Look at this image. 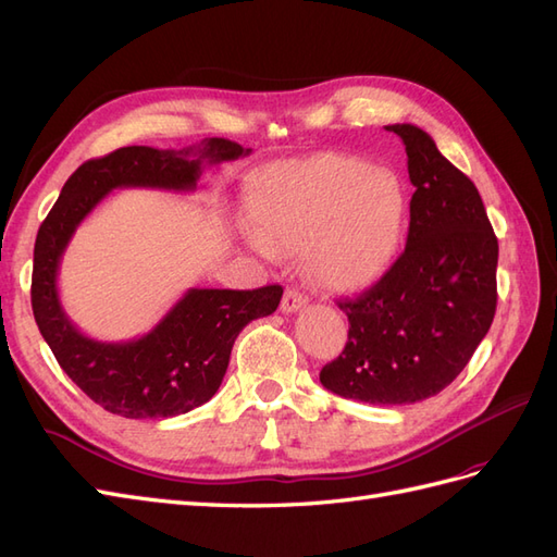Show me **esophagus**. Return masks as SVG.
<instances>
[{
  "label": "esophagus",
  "mask_w": 557,
  "mask_h": 557,
  "mask_svg": "<svg viewBox=\"0 0 557 557\" xmlns=\"http://www.w3.org/2000/svg\"><path fill=\"white\" fill-rule=\"evenodd\" d=\"M305 307H307V295H301V293L295 290V288L285 290V295H283V299H281V311H283V313H295V311L305 309Z\"/></svg>",
  "instance_id": "1"
}]
</instances>
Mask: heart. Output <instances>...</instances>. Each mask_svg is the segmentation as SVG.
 I'll return each instance as SVG.
<instances>
[{
  "instance_id": "heart-1",
  "label": "heart",
  "mask_w": 557,
  "mask_h": 557,
  "mask_svg": "<svg viewBox=\"0 0 557 557\" xmlns=\"http://www.w3.org/2000/svg\"><path fill=\"white\" fill-rule=\"evenodd\" d=\"M246 209L264 252L305 248L307 274L332 293L374 285L399 256L409 195L391 170L344 153L264 166L250 178Z\"/></svg>"
}]
</instances>
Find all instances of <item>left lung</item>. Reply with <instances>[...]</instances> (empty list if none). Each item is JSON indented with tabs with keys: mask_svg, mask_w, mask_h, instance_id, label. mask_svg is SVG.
<instances>
[{
	"mask_svg": "<svg viewBox=\"0 0 557 557\" xmlns=\"http://www.w3.org/2000/svg\"><path fill=\"white\" fill-rule=\"evenodd\" d=\"M413 183L407 248L379 283L336 305L348 315L342 356L320 383L369 404H413L442 393L474 356L497 309L499 246L483 199L428 132L387 125Z\"/></svg>",
	"mask_w": 557,
	"mask_h": 557,
	"instance_id": "left-lung-1",
	"label": "left lung"
}]
</instances>
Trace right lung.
<instances>
[{
    "label": "right lung",
    "instance_id": "right-lung-1",
    "mask_svg": "<svg viewBox=\"0 0 557 557\" xmlns=\"http://www.w3.org/2000/svg\"><path fill=\"white\" fill-rule=\"evenodd\" d=\"M230 139H205L183 150L125 146L83 162L39 227L32 269V311L55 360L83 393L123 418H172L209 401L230 364L239 332L274 313L283 288H190L139 339L97 342L64 313L58 295L60 260L76 227L117 188L193 193L201 166L248 156Z\"/></svg>",
    "mask_w": 557,
    "mask_h": 557
}]
</instances>
